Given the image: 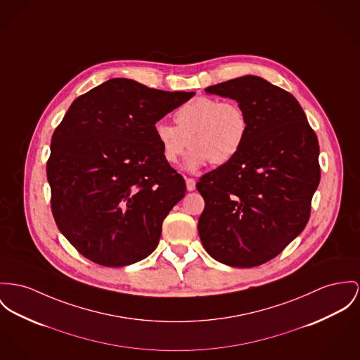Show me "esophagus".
Wrapping results in <instances>:
<instances>
[{"label": "esophagus", "instance_id": "34e87169", "mask_svg": "<svg viewBox=\"0 0 360 360\" xmlns=\"http://www.w3.org/2000/svg\"><path fill=\"white\" fill-rule=\"evenodd\" d=\"M186 189L189 192H193L194 189H195V181H194L193 178H186Z\"/></svg>", "mask_w": 360, "mask_h": 360}]
</instances>
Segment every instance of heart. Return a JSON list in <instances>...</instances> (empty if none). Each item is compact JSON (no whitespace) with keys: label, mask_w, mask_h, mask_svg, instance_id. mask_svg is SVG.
<instances>
[{"label":"heart","mask_w":360,"mask_h":360,"mask_svg":"<svg viewBox=\"0 0 360 360\" xmlns=\"http://www.w3.org/2000/svg\"><path fill=\"white\" fill-rule=\"evenodd\" d=\"M174 120L176 126L156 122L153 136L168 165H175L189 143L192 150L185 162L189 171L208 162L217 166L230 162L248 137V116L236 101L195 97L175 111Z\"/></svg>","instance_id":"heart-1"}]
</instances>
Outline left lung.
<instances>
[{
	"instance_id": "1",
	"label": "left lung",
	"mask_w": 360,
	"mask_h": 360,
	"mask_svg": "<svg viewBox=\"0 0 360 360\" xmlns=\"http://www.w3.org/2000/svg\"><path fill=\"white\" fill-rule=\"evenodd\" d=\"M236 100L248 116L238 155L202 175L198 234L205 250L231 267L274 259L303 230L319 179V143L299 101L255 75L205 89Z\"/></svg>"
}]
</instances>
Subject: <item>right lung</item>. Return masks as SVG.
<instances>
[{
    "label": "right lung",
    "mask_w": 360,
    "mask_h": 360,
    "mask_svg": "<svg viewBox=\"0 0 360 360\" xmlns=\"http://www.w3.org/2000/svg\"><path fill=\"white\" fill-rule=\"evenodd\" d=\"M126 78L79 96L56 127L46 175L61 234L89 260L123 267L149 256L186 184L153 126L193 97Z\"/></svg>",
    "instance_id": "obj_1"
}]
</instances>
